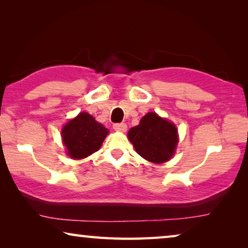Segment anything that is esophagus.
<instances>
[{"label": "esophagus", "instance_id": "34e87169", "mask_svg": "<svg viewBox=\"0 0 248 248\" xmlns=\"http://www.w3.org/2000/svg\"><path fill=\"white\" fill-rule=\"evenodd\" d=\"M113 127L115 131H118V132H125L127 130V126L125 123H115L113 125Z\"/></svg>", "mask_w": 248, "mask_h": 248}]
</instances>
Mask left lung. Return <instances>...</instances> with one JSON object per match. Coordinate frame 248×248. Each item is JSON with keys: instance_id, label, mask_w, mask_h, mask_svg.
Listing matches in <instances>:
<instances>
[{"instance_id": "obj_1", "label": "left lung", "mask_w": 248, "mask_h": 248, "mask_svg": "<svg viewBox=\"0 0 248 248\" xmlns=\"http://www.w3.org/2000/svg\"><path fill=\"white\" fill-rule=\"evenodd\" d=\"M127 135L135 151L155 164L168 161L178 142L175 125L155 113H148L142 117L140 124L132 127Z\"/></svg>"}]
</instances>
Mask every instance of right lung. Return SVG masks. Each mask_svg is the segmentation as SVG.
<instances>
[{
	"instance_id": "add662e5",
	"label": "right lung",
	"mask_w": 248,
	"mask_h": 248,
	"mask_svg": "<svg viewBox=\"0 0 248 248\" xmlns=\"http://www.w3.org/2000/svg\"><path fill=\"white\" fill-rule=\"evenodd\" d=\"M107 134V128L88 113H80L62 130L67 155L73 159L86 158L99 150Z\"/></svg>"
}]
</instances>
